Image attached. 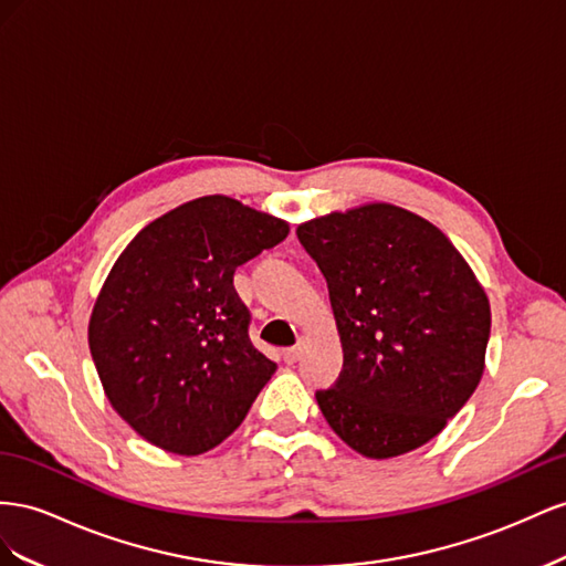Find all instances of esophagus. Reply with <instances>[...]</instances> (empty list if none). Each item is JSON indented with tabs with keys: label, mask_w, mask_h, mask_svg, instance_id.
<instances>
[{
	"label": "esophagus",
	"mask_w": 566,
	"mask_h": 566,
	"mask_svg": "<svg viewBox=\"0 0 566 566\" xmlns=\"http://www.w3.org/2000/svg\"><path fill=\"white\" fill-rule=\"evenodd\" d=\"M303 350H305V338H301V342H298L296 346L286 348V350L282 353V358H284L286 365H294V363L301 358V355H303Z\"/></svg>",
	"instance_id": "34e87169"
}]
</instances>
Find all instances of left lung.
Returning <instances> with one entry per match:
<instances>
[{
    "label": "left lung",
    "mask_w": 566,
    "mask_h": 566,
    "mask_svg": "<svg viewBox=\"0 0 566 566\" xmlns=\"http://www.w3.org/2000/svg\"><path fill=\"white\" fill-rule=\"evenodd\" d=\"M329 286L344 369L315 394L334 433L365 458L424 446L483 375L489 298L431 222L391 203L301 224Z\"/></svg>",
    "instance_id": "8db88e82"
}]
</instances>
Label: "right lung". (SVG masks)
I'll use <instances>...</instances> for the list:
<instances>
[{"instance_id": "1", "label": "right lung", "mask_w": 566, "mask_h": 566, "mask_svg": "<svg viewBox=\"0 0 566 566\" xmlns=\"http://www.w3.org/2000/svg\"><path fill=\"white\" fill-rule=\"evenodd\" d=\"M286 232L230 197H203L120 253L94 303L90 350L111 406L149 443L201 455L244 422L277 365L251 344L234 270Z\"/></svg>"}]
</instances>
